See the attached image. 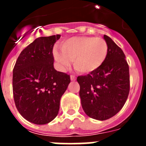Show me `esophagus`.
I'll return each instance as SVG.
<instances>
[{"label": "esophagus", "instance_id": "1", "mask_svg": "<svg viewBox=\"0 0 146 146\" xmlns=\"http://www.w3.org/2000/svg\"><path fill=\"white\" fill-rule=\"evenodd\" d=\"M71 80L74 81L76 80V76L75 75H71Z\"/></svg>", "mask_w": 146, "mask_h": 146}]
</instances>
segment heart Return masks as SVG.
I'll return each mask as SVG.
<instances>
[{"label":"heart","mask_w":146,"mask_h":146,"mask_svg":"<svg viewBox=\"0 0 146 146\" xmlns=\"http://www.w3.org/2000/svg\"><path fill=\"white\" fill-rule=\"evenodd\" d=\"M61 51L55 49L53 55L60 68L67 69L70 60L81 73L94 72L101 66L107 58L108 46L104 38L76 36L65 40L60 45Z\"/></svg>","instance_id":"obj_1"}]
</instances>
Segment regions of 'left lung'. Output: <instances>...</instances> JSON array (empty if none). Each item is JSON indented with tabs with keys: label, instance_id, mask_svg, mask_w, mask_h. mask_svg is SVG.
I'll use <instances>...</instances> for the list:
<instances>
[{
	"label": "left lung",
	"instance_id": "obj_1",
	"mask_svg": "<svg viewBox=\"0 0 146 146\" xmlns=\"http://www.w3.org/2000/svg\"><path fill=\"white\" fill-rule=\"evenodd\" d=\"M104 38L108 52L102 65L77 78L82 109L99 121L112 118L122 109L130 88L129 69L123 50L109 36L104 35Z\"/></svg>",
	"mask_w": 146,
	"mask_h": 146
}]
</instances>
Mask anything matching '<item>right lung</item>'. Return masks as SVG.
I'll return each instance as SVG.
<instances>
[{
	"mask_svg": "<svg viewBox=\"0 0 146 146\" xmlns=\"http://www.w3.org/2000/svg\"><path fill=\"white\" fill-rule=\"evenodd\" d=\"M60 35L39 37L20 54L13 69V96L19 113L35 124L57 116L70 76L54 69L52 49Z\"/></svg>",
	"mask_w": 146,
	"mask_h": 146,
	"instance_id": "add662e5",
	"label": "right lung"
}]
</instances>
